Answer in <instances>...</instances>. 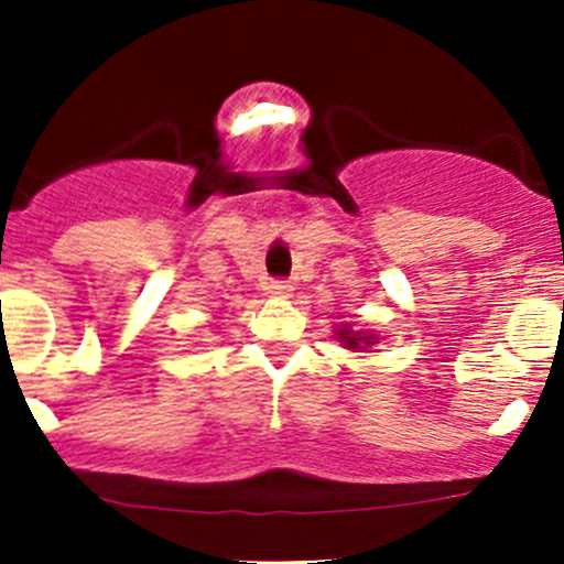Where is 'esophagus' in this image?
<instances>
[{
	"mask_svg": "<svg viewBox=\"0 0 564 564\" xmlns=\"http://www.w3.org/2000/svg\"><path fill=\"white\" fill-rule=\"evenodd\" d=\"M292 292H294V286L289 281H270V283H267V294H272V297H278V300H289V297H292Z\"/></svg>",
	"mask_w": 564,
	"mask_h": 564,
	"instance_id": "1",
	"label": "esophagus"
}]
</instances>
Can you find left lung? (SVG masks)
I'll return each instance as SVG.
<instances>
[{"instance_id":"left-lung-1","label":"left lung","mask_w":564,"mask_h":564,"mask_svg":"<svg viewBox=\"0 0 564 564\" xmlns=\"http://www.w3.org/2000/svg\"><path fill=\"white\" fill-rule=\"evenodd\" d=\"M335 335H338V338H340V344H344L346 346V349H362V338H360V335H357V333H351V329H335ZM366 344H373V340L371 338H368V335H366Z\"/></svg>"}]
</instances>
